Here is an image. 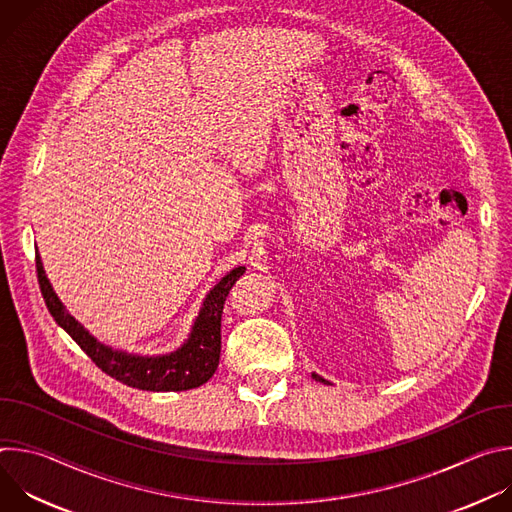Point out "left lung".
Segmentation results:
<instances>
[{
  "label": "left lung",
  "mask_w": 512,
  "mask_h": 512,
  "mask_svg": "<svg viewBox=\"0 0 512 512\" xmlns=\"http://www.w3.org/2000/svg\"><path fill=\"white\" fill-rule=\"evenodd\" d=\"M312 377H314V379H316V381H320V383H324V385H328V381H326V379H322V377H320V375H316V373H314V375H312Z\"/></svg>",
  "instance_id": "obj_1"
}]
</instances>
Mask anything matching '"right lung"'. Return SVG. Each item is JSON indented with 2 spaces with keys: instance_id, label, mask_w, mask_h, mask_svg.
<instances>
[{
  "instance_id": "add662e5",
  "label": "right lung",
  "mask_w": 512,
  "mask_h": 512,
  "mask_svg": "<svg viewBox=\"0 0 512 512\" xmlns=\"http://www.w3.org/2000/svg\"><path fill=\"white\" fill-rule=\"evenodd\" d=\"M36 271L48 312L103 373L127 387L141 391H188L204 385L218 369V358H221V316L225 300L235 281L245 273V267L231 269L208 291L188 340L178 350L162 356L129 354L99 342L66 312L44 273L40 255H36Z\"/></svg>"
}]
</instances>
